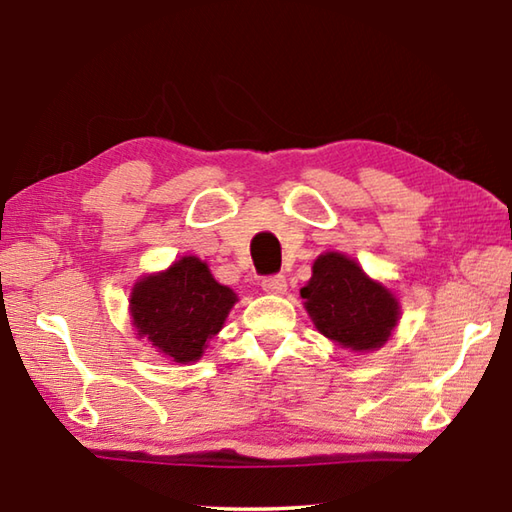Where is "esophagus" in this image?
Instances as JSON below:
<instances>
[{
    "mask_svg": "<svg viewBox=\"0 0 512 512\" xmlns=\"http://www.w3.org/2000/svg\"><path fill=\"white\" fill-rule=\"evenodd\" d=\"M262 289H264L266 293H273V296H282V293L287 291V277H284V275L264 277V280H262Z\"/></svg>",
    "mask_w": 512,
    "mask_h": 512,
    "instance_id": "obj_1",
    "label": "esophagus"
}]
</instances>
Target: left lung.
<instances>
[{"mask_svg": "<svg viewBox=\"0 0 512 512\" xmlns=\"http://www.w3.org/2000/svg\"><path fill=\"white\" fill-rule=\"evenodd\" d=\"M300 298L325 339L357 354L384 348L402 314L395 293L339 250H327L314 259Z\"/></svg>", "mask_w": 512, "mask_h": 512, "instance_id": "8db88e82", "label": "left lung"}]
</instances>
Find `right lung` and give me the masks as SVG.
<instances>
[{
    "label": "right lung",
    "instance_id": "1",
    "mask_svg": "<svg viewBox=\"0 0 512 512\" xmlns=\"http://www.w3.org/2000/svg\"><path fill=\"white\" fill-rule=\"evenodd\" d=\"M237 293L216 282L203 259L185 255L133 284L128 314L137 339L171 363H194L223 329Z\"/></svg>",
    "mask_w": 512,
    "mask_h": 512
}]
</instances>
